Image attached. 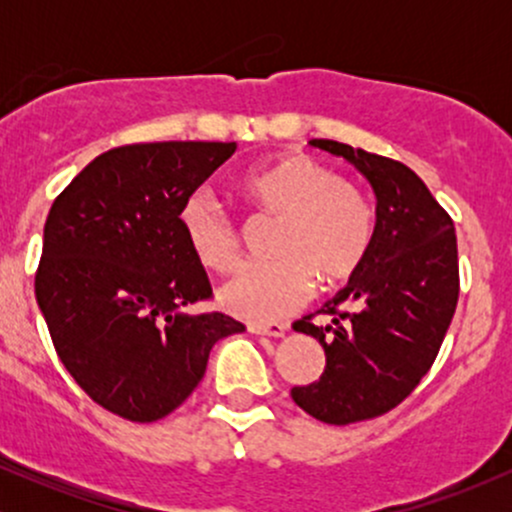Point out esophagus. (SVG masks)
Listing matches in <instances>:
<instances>
[{
  "instance_id": "obj_1",
  "label": "esophagus",
  "mask_w": 512,
  "mask_h": 512,
  "mask_svg": "<svg viewBox=\"0 0 512 512\" xmlns=\"http://www.w3.org/2000/svg\"><path fill=\"white\" fill-rule=\"evenodd\" d=\"M252 334H264V337H284L289 327L284 322H267V325H248Z\"/></svg>"
}]
</instances>
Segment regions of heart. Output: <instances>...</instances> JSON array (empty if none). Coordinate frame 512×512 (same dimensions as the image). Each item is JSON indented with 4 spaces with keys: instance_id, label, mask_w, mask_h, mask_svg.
Returning <instances> with one entry per match:
<instances>
[{
    "instance_id": "1",
    "label": "heart",
    "mask_w": 512,
    "mask_h": 512,
    "mask_svg": "<svg viewBox=\"0 0 512 512\" xmlns=\"http://www.w3.org/2000/svg\"><path fill=\"white\" fill-rule=\"evenodd\" d=\"M238 192L262 216L279 219L269 264H248L223 286L219 301L245 320H274L301 308L322 286H339L358 272L373 243V209L354 182L320 158L289 151L240 175ZM178 226L192 260L226 274L240 262V233L207 192L182 202Z\"/></svg>"
}]
</instances>
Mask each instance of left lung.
<instances>
[{"instance_id": "left-lung-1", "label": "left lung", "mask_w": 512, "mask_h": 512, "mask_svg": "<svg viewBox=\"0 0 512 512\" xmlns=\"http://www.w3.org/2000/svg\"><path fill=\"white\" fill-rule=\"evenodd\" d=\"M310 144L354 163L378 197L366 260L315 313L330 314L331 325L315 326L314 315L293 322L325 349L320 380L293 387V402L346 426L395 409L431 370L460 296L457 238L448 211L404 163L332 139Z\"/></svg>"}]
</instances>
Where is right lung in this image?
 <instances>
[{"label": "right lung", "mask_w": 512, "mask_h": 512, "mask_svg": "<svg viewBox=\"0 0 512 512\" xmlns=\"http://www.w3.org/2000/svg\"><path fill=\"white\" fill-rule=\"evenodd\" d=\"M236 151V142L117 146L57 195L35 272L57 356L103 409L151 424L192 395L219 339L245 330L209 301L204 267L182 240V202Z\"/></svg>", "instance_id": "1"}]
</instances>
